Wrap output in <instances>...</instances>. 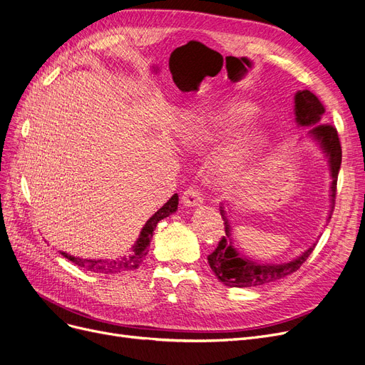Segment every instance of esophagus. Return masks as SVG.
<instances>
[{"label": "esophagus", "mask_w": 365, "mask_h": 365, "mask_svg": "<svg viewBox=\"0 0 365 365\" xmlns=\"http://www.w3.org/2000/svg\"><path fill=\"white\" fill-rule=\"evenodd\" d=\"M181 200H182V205L187 208H199L203 202L200 192L196 190V188H193V187L187 188V190L181 196Z\"/></svg>", "instance_id": "34e87169"}]
</instances>
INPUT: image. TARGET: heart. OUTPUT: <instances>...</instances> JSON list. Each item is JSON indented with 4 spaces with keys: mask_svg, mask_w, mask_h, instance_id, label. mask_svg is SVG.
Wrapping results in <instances>:
<instances>
[{
    "mask_svg": "<svg viewBox=\"0 0 365 365\" xmlns=\"http://www.w3.org/2000/svg\"><path fill=\"white\" fill-rule=\"evenodd\" d=\"M253 106L245 101H232L210 112L187 115L180 124L178 136L188 148H199L237 128L250 118ZM265 135L259 130L241 133L227 148L210 158L207 173L218 190L238 187L249 173L255 158L264 148Z\"/></svg>",
    "mask_w": 365,
    "mask_h": 365,
    "instance_id": "obj_1",
    "label": "heart"
}]
</instances>
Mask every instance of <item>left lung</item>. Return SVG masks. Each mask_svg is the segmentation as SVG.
I'll list each match as a JSON object with an SVG mask.
<instances>
[{"label": "left lung", "mask_w": 365, "mask_h": 365, "mask_svg": "<svg viewBox=\"0 0 365 365\" xmlns=\"http://www.w3.org/2000/svg\"><path fill=\"white\" fill-rule=\"evenodd\" d=\"M294 113L297 125L301 128H309V132L305 133V136H301L299 139L309 138L327 158L331 178L329 211L325 223V226H328L334 210L335 188H337L339 170L341 166V147L337 130L331 124L324 123L325 109L319 101V98L309 90L297 91L294 97ZM230 208L232 207L229 203H226V205L222 203L220 205V214L225 222L226 237H223L222 241L218 242L215 252L208 256V264L212 272L225 286L259 287L274 283L277 280H282L289 274L295 272L314 250L317 241L313 242L309 249L302 252L299 256L289 262H280V264H267V262H259L256 259L245 256L244 253L238 252L235 242H233ZM320 235H322V233H320ZM320 235L317 238H320Z\"/></svg>", "instance_id": "left-lung-1"}]
</instances>
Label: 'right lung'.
Here are the masks:
<instances>
[{"mask_svg":"<svg viewBox=\"0 0 365 365\" xmlns=\"http://www.w3.org/2000/svg\"><path fill=\"white\" fill-rule=\"evenodd\" d=\"M178 210V195L175 193L170 196V199L165 203V205L155 211L147 223L143 225L140 229V233L135 244L130 249V253L127 256H120L118 259H85V257H78V256H71L66 252H60L66 259L71 260L73 264L78 265L79 268L90 271V272H97V274H118L123 271H130V269H136L140 264L143 257L148 253V245L153 240L154 235V229L157 223L163 218L169 217L170 214L177 212Z\"/></svg>","mask_w":365,"mask_h":365,"instance_id":"obj_1","label":"right lung"}]
</instances>
